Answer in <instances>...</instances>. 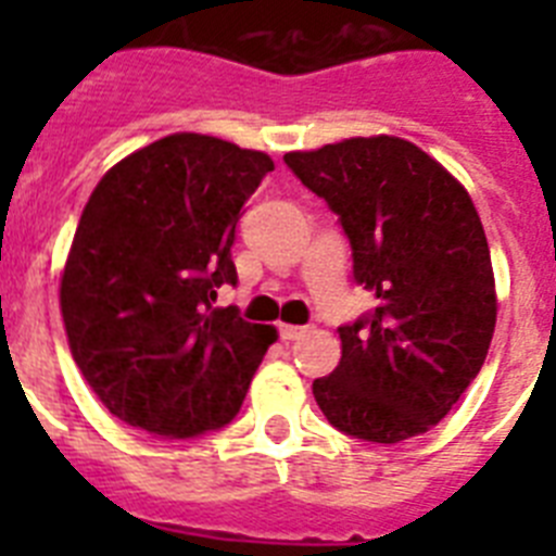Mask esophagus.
Returning <instances> with one entry per match:
<instances>
[{
    "label": "esophagus",
    "mask_w": 556,
    "mask_h": 556,
    "mask_svg": "<svg viewBox=\"0 0 556 556\" xmlns=\"http://www.w3.org/2000/svg\"><path fill=\"white\" fill-rule=\"evenodd\" d=\"M278 331H281L283 342H294V339H301L303 333H306V328H303V326H281Z\"/></svg>",
    "instance_id": "obj_1"
}]
</instances>
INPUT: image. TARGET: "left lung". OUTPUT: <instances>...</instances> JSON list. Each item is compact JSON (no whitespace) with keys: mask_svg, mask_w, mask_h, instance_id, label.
Masks as SVG:
<instances>
[{"mask_svg":"<svg viewBox=\"0 0 556 556\" xmlns=\"http://www.w3.org/2000/svg\"><path fill=\"white\" fill-rule=\"evenodd\" d=\"M339 217L376 308L339 328L337 370L312 384L333 429L401 443L437 426L479 376L495 331L488 236L465 186L412 141L345 139L287 152Z\"/></svg>","mask_w":556,"mask_h":556,"instance_id":"left-lung-1","label":"left lung"}]
</instances>
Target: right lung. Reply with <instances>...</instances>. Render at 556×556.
Wrapping results in <instances>:
<instances>
[{"instance_id":"1","label":"right lung","mask_w":556,"mask_h":556,"mask_svg":"<svg viewBox=\"0 0 556 556\" xmlns=\"http://www.w3.org/2000/svg\"><path fill=\"white\" fill-rule=\"evenodd\" d=\"M267 152L172 132L122 159L91 191L61 278L68 348L127 426L186 440L228 426L275 342L239 308L230 248Z\"/></svg>"}]
</instances>
